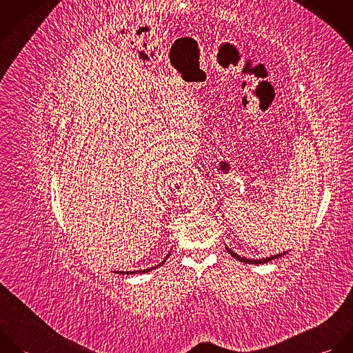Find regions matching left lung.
Here are the masks:
<instances>
[{"label":"left lung","mask_w":353,"mask_h":353,"mask_svg":"<svg viewBox=\"0 0 353 353\" xmlns=\"http://www.w3.org/2000/svg\"><path fill=\"white\" fill-rule=\"evenodd\" d=\"M228 252L232 255V256H235L236 259H239L241 262H246V263H255V265H258V263H266V262H269V261H272V259H274V258H279V256H281V255H284L285 252H283V254H277V255H273V256H268V258H262V259H246V258H243V256H241V255H238L236 252H231L230 249H227Z\"/></svg>","instance_id":"obj_1"}]
</instances>
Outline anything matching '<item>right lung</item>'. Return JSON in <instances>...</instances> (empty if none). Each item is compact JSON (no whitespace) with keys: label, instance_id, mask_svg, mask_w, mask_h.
I'll return each mask as SVG.
<instances>
[{"label":"right lung","instance_id":"right-lung-1","mask_svg":"<svg viewBox=\"0 0 353 353\" xmlns=\"http://www.w3.org/2000/svg\"><path fill=\"white\" fill-rule=\"evenodd\" d=\"M168 255H170V254H168ZM168 255H167V256H168ZM165 259H167V258H165ZM165 259H164L163 262H165ZM163 262H161V263H163ZM161 263H160V265H157V266H161ZM157 266H156V268H157ZM156 268H150V269H144V270H137V272H119V273H121V274H125V273H126V274H134V273H148L150 270H152V269H156Z\"/></svg>","mask_w":353,"mask_h":353}]
</instances>
